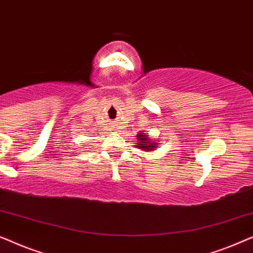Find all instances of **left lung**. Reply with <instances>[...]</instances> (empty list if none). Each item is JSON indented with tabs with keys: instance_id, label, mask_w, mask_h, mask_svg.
<instances>
[{
	"instance_id": "left-lung-1",
	"label": "left lung",
	"mask_w": 253,
	"mask_h": 253,
	"mask_svg": "<svg viewBox=\"0 0 253 253\" xmlns=\"http://www.w3.org/2000/svg\"><path fill=\"white\" fill-rule=\"evenodd\" d=\"M138 139H139V143H138V148H141V150H145V151H151L155 148L157 146H154V143H148V139H147V136L144 133H140L139 136H138Z\"/></svg>"
}]
</instances>
